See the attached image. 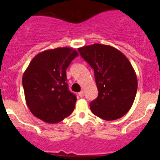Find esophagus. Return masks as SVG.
<instances>
[{"label":"esophagus","instance_id":"esophagus-1","mask_svg":"<svg viewBox=\"0 0 160 160\" xmlns=\"http://www.w3.org/2000/svg\"><path fill=\"white\" fill-rule=\"evenodd\" d=\"M78 95H79V97L83 98V97H84V92H83V91H80V92H79V94H78Z\"/></svg>","mask_w":160,"mask_h":160}]
</instances>
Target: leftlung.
<instances>
[{"label":"left lung","instance_id":"8db88e82","mask_svg":"<svg viewBox=\"0 0 160 160\" xmlns=\"http://www.w3.org/2000/svg\"><path fill=\"white\" fill-rule=\"evenodd\" d=\"M78 50L94 71L98 95L90 104L93 114L107 121L125 115L132 107L138 87L136 73L128 58L118 49L102 44Z\"/></svg>","mask_w":160,"mask_h":160}]
</instances>
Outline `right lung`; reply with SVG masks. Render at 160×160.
Returning a JSON list of instances; mask_svg holds the SVG:
<instances>
[{"instance_id": "obj_1", "label": "right lung", "mask_w": 160, "mask_h": 160, "mask_svg": "<svg viewBox=\"0 0 160 160\" xmlns=\"http://www.w3.org/2000/svg\"><path fill=\"white\" fill-rule=\"evenodd\" d=\"M77 56L75 49L62 47L41 52L32 59L22 85L26 104L35 117L57 123L73 112L77 98L68 89L66 70Z\"/></svg>"}]
</instances>
